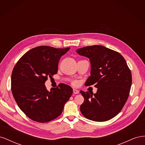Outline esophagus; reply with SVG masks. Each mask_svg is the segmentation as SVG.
Masks as SVG:
<instances>
[{
	"label": "esophagus",
	"instance_id": "34e87169",
	"mask_svg": "<svg viewBox=\"0 0 145 145\" xmlns=\"http://www.w3.org/2000/svg\"><path fill=\"white\" fill-rule=\"evenodd\" d=\"M78 93H79V91H78V90L76 89H73V93L74 94H78Z\"/></svg>",
	"mask_w": 145,
	"mask_h": 145
}]
</instances>
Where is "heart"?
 Here are the masks:
<instances>
[{
  "label": "heart",
  "instance_id": "obj_1",
  "mask_svg": "<svg viewBox=\"0 0 145 145\" xmlns=\"http://www.w3.org/2000/svg\"><path fill=\"white\" fill-rule=\"evenodd\" d=\"M72 84H73L74 86H77V85H78V82H77V81L74 82L72 83Z\"/></svg>",
  "mask_w": 145,
  "mask_h": 145
}]
</instances>
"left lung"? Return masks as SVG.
<instances>
[{
    "label": "left lung",
    "instance_id": "left-lung-1",
    "mask_svg": "<svg viewBox=\"0 0 145 145\" xmlns=\"http://www.w3.org/2000/svg\"><path fill=\"white\" fill-rule=\"evenodd\" d=\"M89 59L91 76L85 86L94 85L95 94L80 91L84 102L80 111L86 118L105 121L116 116L128 100L132 74L126 60L118 52L102 45L88 46L76 50Z\"/></svg>",
    "mask_w": 145,
    "mask_h": 145
}]
</instances>
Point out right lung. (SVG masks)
Returning a JSON list of instances; mask_svg holds the SVG:
<instances>
[{"instance_id": "add662e5", "label": "right lung", "mask_w": 145, "mask_h": 145, "mask_svg": "<svg viewBox=\"0 0 145 145\" xmlns=\"http://www.w3.org/2000/svg\"><path fill=\"white\" fill-rule=\"evenodd\" d=\"M70 48L40 46L30 50L13 68L11 91L20 109L31 119L50 121L62 114L72 94V88L60 83L48 91L45 83L57 74L59 62Z\"/></svg>"}]
</instances>
